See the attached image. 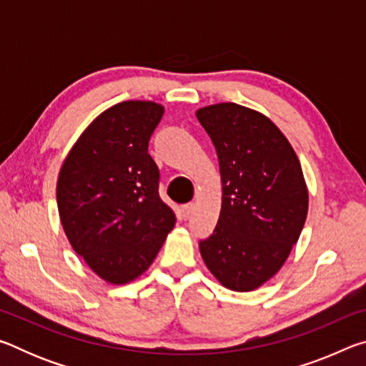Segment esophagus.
<instances>
[{
  "label": "esophagus",
  "instance_id": "obj_1",
  "mask_svg": "<svg viewBox=\"0 0 366 366\" xmlns=\"http://www.w3.org/2000/svg\"><path fill=\"white\" fill-rule=\"evenodd\" d=\"M192 212H194V205H192V203H187V205H182L181 207V218L184 221H187L190 216H192Z\"/></svg>",
  "mask_w": 366,
  "mask_h": 366
}]
</instances>
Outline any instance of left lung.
<instances>
[{"label": "left lung", "instance_id": "8db88e82", "mask_svg": "<svg viewBox=\"0 0 366 366\" xmlns=\"http://www.w3.org/2000/svg\"><path fill=\"white\" fill-rule=\"evenodd\" d=\"M216 148L221 212L213 234L200 242L209 272L235 292H250L286 263L308 213L300 161L280 127L235 103L197 109Z\"/></svg>", "mask_w": 366, "mask_h": 366}]
</instances>
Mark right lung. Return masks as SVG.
I'll return each mask as SVG.
<instances>
[{"instance_id": "obj_1", "label": "right lung", "mask_w": 366, "mask_h": 366, "mask_svg": "<svg viewBox=\"0 0 366 366\" xmlns=\"http://www.w3.org/2000/svg\"><path fill=\"white\" fill-rule=\"evenodd\" d=\"M164 114L154 102L129 100L97 116L61 166L56 200L74 252L108 284L150 268L176 224L158 194L148 142Z\"/></svg>"}]
</instances>
